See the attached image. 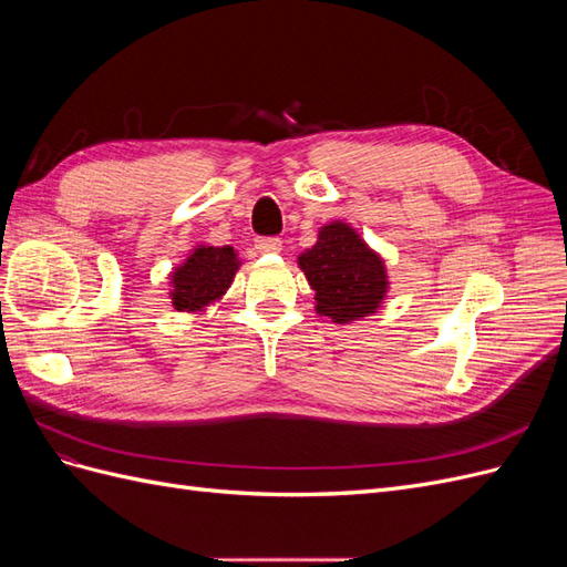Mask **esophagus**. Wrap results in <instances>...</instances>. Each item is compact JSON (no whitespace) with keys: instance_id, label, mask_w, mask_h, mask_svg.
<instances>
[{"instance_id":"esophagus-1","label":"esophagus","mask_w":567,"mask_h":567,"mask_svg":"<svg viewBox=\"0 0 567 567\" xmlns=\"http://www.w3.org/2000/svg\"><path fill=\"white\" fill-rule=\"evenodd\" d=\"M255 248L265 252V255H271V252H281V238H274V236H262L257 238L255 241Z\"/></svg>"}]
</instances>
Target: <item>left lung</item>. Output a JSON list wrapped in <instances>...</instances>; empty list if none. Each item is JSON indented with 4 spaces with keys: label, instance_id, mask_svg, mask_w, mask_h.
<instances>
[{
    "label": "left lung",
    "instance_id": "8db88e82",
    "mask_svg": "<svg viewBox=\"0 0 567 567\" xmlns=\"http://www.w3.org/2000/svg\"><path fill=\"white\" fill-rule=\"evenodd\" d=\"M298 267L315 290L317 315L333 323L373 315L390 288L383 257L340 219L319 229L317 244L300 252Z\"/></svg>",
    "mask_w": 567,
    "mask_h": 567
}]
</instances>
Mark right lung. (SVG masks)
<instances>
[{
  "mask_svg": "<svg viewBox=\"0 0 567 567\" xmlns=\"http://www.w3.org/2000/svg\"><path fill=\"white\" fill-rule=\"evenodd\" d=\"M241 260L231 246H196L169 274V300L177 312L200 315L229 290Z\"/></svg>",
  "mask_w": 567,
  "mask_h": 567,
  "instance_id": "1",
  "label": "right lung"
}]
</instances>
